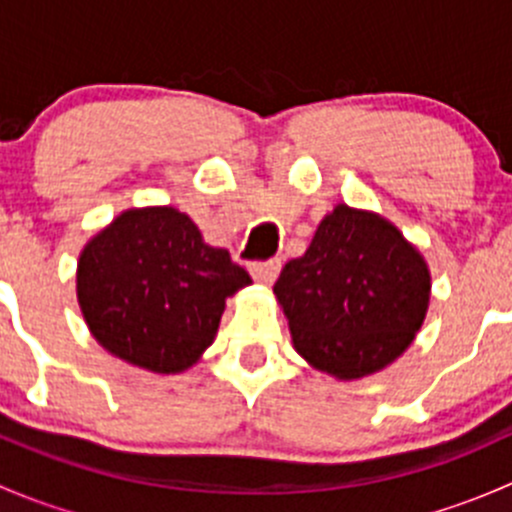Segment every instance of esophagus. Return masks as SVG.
Segmentation results:
<instances>
[{
	"instance_id": "obj_1",
	"label": "esophagus",
	"mask_w": 512,
	"mask_h": 512,
	"mask_svg": "<svg viewBox=\"0 0 512 512\" xmlns=\"http://www.w3.org/2000/svg\"><path fill=\"white\" fill-rule=\"evenodd\" d=\"M280 267H282L280 260L252 262L250 272H252V277H255L257 282H262V285H272V282H275V277L280 275Z\"/></svg>"
}]
</instances>
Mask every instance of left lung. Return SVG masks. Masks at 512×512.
<instances>
[{"instance_id": "1", "label": "left lung", "mask_w": 512, "mask_h": 512, "mask_svg": "<svg viewBox=\"0 0 512 512\" xmlns=\"http://www.w3.org/2000/svg\"><path fill=\"white\" fill-rule=\"evenodd\" d=\"M431 292L423 257L394 225L337 205L309 250L275 282L294 349L319 371L359 379L384 369L421 329Z\"/></svg>"}]
</instances>
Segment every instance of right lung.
Instances as JSON below:
<instances>
[{
	"instance_id": "right-lung-1",
	"label": "right lung",
	"mask_w": 512,
	"mask_h": 512,
	"mask_svg": "<svg viewBox=\"0 0 512 512\" xmlns=\"http://www.w3.org/2000/svg\"><path fill=\"white\" fill-rule=\"evenodd\" d=\"M250 282L230 252L205 245L188 215L146 208L123 213L84 247L76 289L103 349L175 374L213 344L225 297Z\"/></svg>"
}]
</instances>
